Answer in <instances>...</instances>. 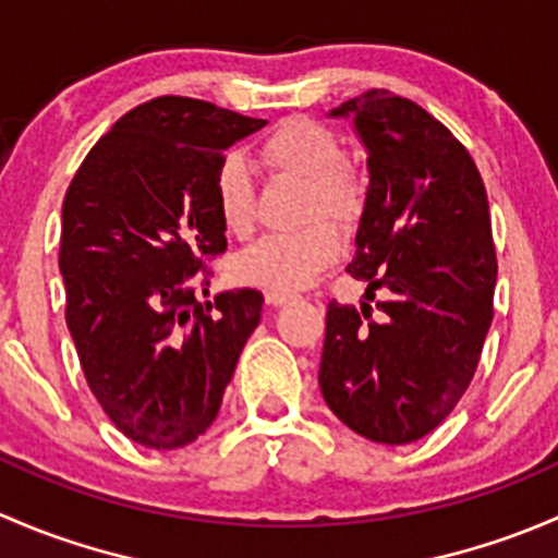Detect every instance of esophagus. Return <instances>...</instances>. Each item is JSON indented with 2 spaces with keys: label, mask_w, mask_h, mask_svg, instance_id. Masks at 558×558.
<instances>
[{
  "label": "esophagus",
  "mask_w": 558,
  "mask_h": 558,
  "mask_svg": "<svg viewBox=\"0 0 558 558\" xmlns=\"http://www.w3.org/2000/svg\"><path fill=\"white\" fill-rule=\"evenodd\" d=\"M291 300V294H280V291H267V305L280 307Z\"/></svg>",
  "instance_id": "1"
}]
</instances>
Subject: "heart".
I'll return each mask as SVG.
<instances>
[{"instance_id":"obj_1","label":"heart","mask_w":558,"mask_h":558,"mask_svg":"<svg viewBox=\"0 0 558 558\" xmlns=\"http://www.w3.org/2000/svg\"><path fill=\"white\" fill-rule=\"evenodd\" d=\"M258 156L272 172L305 180V216H329L335 221H353L364 207L362 174L342 161V145L335 132L313 118H286L258 143ZM213 205L218 221L234 238H245L253 229L256 191L251 170L240 156H227L213 178ZM340 256V234L329 221H313L311 227L289 234H267L245 247L232 264L240 283L256 289L291 291L307 283Z\"/></svg>"}]
</instances>
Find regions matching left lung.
<instances>
[{
  "label": "left lung",
  "mask_w": 558,
  "mask_h": 558,
  "mask_svg": "<svg viewBox=\"0 0 558 558\" xmlns=\"http://www.w3.org/2000/svg\"><path fill=\"white\" fill-rule=\"evenodd\" d=\"M351 112L369 189L348 272L386 289L329 302L318 384L331 413L386 446L421 440L472 384L494 318L497 253L486 185L470 150L410 99L367 92Z\"/></svg>",
  "instance_id": "8db88e82"
}]
</instances>
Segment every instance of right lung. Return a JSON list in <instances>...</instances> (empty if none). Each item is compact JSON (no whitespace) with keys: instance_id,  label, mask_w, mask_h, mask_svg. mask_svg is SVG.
<instances>
[{"instance_id":"right-lung-1","label":"right lung","mask_w":558,"mask_h":558,"mask_svg":"<svg viewBox=\"0 0 558 558\" xmlns=\"http://www.w3.org/2000/svg\"><path fill=\"white\" fill-rule=\"evenodd\" d=\"M264 123L156 97L118 118L66 189V326L107 418L145 448L172 451L205 435L262 320V291L202 305L196 289L210 286L207 264L227 251L213 205L223 150Z\"/></svg>"}]
</instances>
